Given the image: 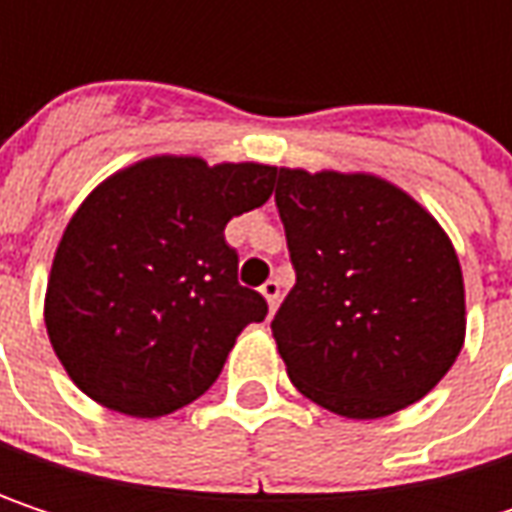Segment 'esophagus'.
<instances>
[{
    "mask_svg": "<svg viewBox=\"0 0 512 512\" xmlns=\"http://www.w3.org/2000/svg\"><path fill=\"white\" fill-rule=\"evenodd\" d=\"M260 293H263V299H266L269 311H275V308H278V299H281V284H278L275 278H269V281H263V284H260Z\"/></svg>",
    "mask_w": 512,
    "mask_h": 512,
    "instance_id": "obj_1",
    "label": "esophagus"
}]
</instances>
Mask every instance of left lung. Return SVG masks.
<instances>
[{
  "mask_svg": "<svg viewBox=\"0 0 512 512\" xmlns=\"http://www.w3.org/2000/svg\"><path fill=\"white\" fill-rule=\"evenodd\" d=\"M275 177L296 284L272 338L290 382L353 421L418 403L465 341V287L448 234L376 174L275 168Z\"/></svg>",
  "mask_w": 512,
  "mask_h": 512,
  "instance_id": "8db88e82",
  "label": "left lung"
}]
</instances>
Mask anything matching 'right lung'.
Returning <instances> with one entry per match:
<instances>
[{
	"label": "right lung",
	"mask_w": 512,
	"mask_h": 512,
	"mask_svg": "<svg viewBox=\"0 0 512 512\" xmlns=\"http://www.w3.org/2000/svg\"><path fill=\"white\" fill-rule=\"evenodd\" d=\"M275 168L151 156L73 213L44 299L52 350L100 406L159 418L198 400L266 299L237 281L225 225L269 201Z\"/></svg>",
	"instance_id": "1"
}]
</instances>
